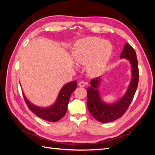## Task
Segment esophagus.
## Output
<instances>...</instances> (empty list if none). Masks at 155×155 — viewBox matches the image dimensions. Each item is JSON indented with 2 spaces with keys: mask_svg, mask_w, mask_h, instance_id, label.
<instances>
[{
  "mask_svg": "<svg viewBox=\"0 0 155 155\" xmlns=\"http://www.w3.org/2000/svg\"><path fill=\"white\" fill-rule=\"evenodd\" d=\"M87 84L86 82H84V81H80L79 83H78V86L80 87H84V85Z\"/></svg>",
  "mask_w": 155,
  "mask_h": 155,
  "instance_id": "34e87169",
  "label": "esophagus"
}]
</instances>
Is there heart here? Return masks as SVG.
<instances>
[{
    "instance_id": "1",
    "label": "heart",
    "mask_w": 155,
    "mask_h": 155,
    "mask_svg": "<svg viewBox=\"0 0 155 155\" xmlns=\"http://www.w3.org/2000/svg\"><path fill=\"white\" fill-rule=\"evenodd\" d=\"M112 52L113 46L110 42L98 37H87L76 44L73 58L78 64H87L88 74L97 76L106 69Z\"/></svg>"
}]
</instances>
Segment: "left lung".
<instances>
[{
    "label": "left lung",
    "instance_id": "1",
    "mask_svg": "<svg viewBox=\"0 0 155 155\" xmlns=\"http://www.w3.org/2000/svg\"><path fill=\"white\" fill-rule=\"evenodd\" d=\"M125 58L130 62L132 72V79L126 93L116 103L107 104L101 98L98 86L101 78H93L91 87L87 88V107L91 114L101 123H108L118 119L125 113L132 102L139 83V73L135 51L126 43L120 54V58Z\"/></svg>",
    "mask_w": 155,
    "mask_h": 155
}]
</instances>
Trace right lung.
Here are the masks:
<instances>
[{
    "instance_id": "right-lung-1",
    "label": "right lung",
    "mask_w": 155,
    "mask_h": 155,
    "mask_svg": "<svg viewBox=\"0 0 155 155\" xmlns=\"http://www.w3.org/2000/svg\"><path fill=\"white\" fill-rule=\"evenodd\" d=\"M77 82L74 81L64 85L60 91L57 101L50 107H37L28 101L24 93L23 97L29 109L37 117L47 121L57 122L61 119L67 113L69 98L71 94L77 88Z\"/></svg>"
}]
</instances>
